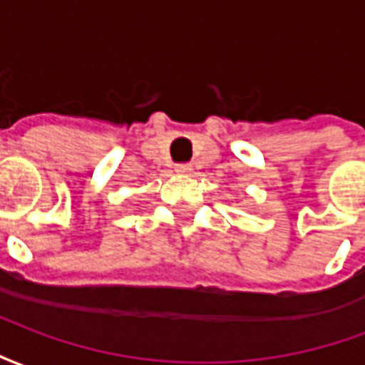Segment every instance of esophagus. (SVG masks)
I'll use <instances>...</instances> for the list:
<instances>
[{
  "instance_id": "esophagus-1",
  "label": "esophagus",
  "mask_w": 365,
  "mask_h": 365,
  "mask_svg": "<svg viewBox=\"0 0 365 365\" xmlns=\"http://www.w3.org/2000/svg\"><path fill=\"white\" fill-rule=\"evenodd\" d=\"M175 172L182 175H190L193 172V166L187 164V162H182V164H175Z\"/></svg>"
}]
</instances>
